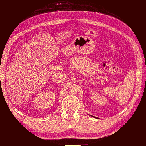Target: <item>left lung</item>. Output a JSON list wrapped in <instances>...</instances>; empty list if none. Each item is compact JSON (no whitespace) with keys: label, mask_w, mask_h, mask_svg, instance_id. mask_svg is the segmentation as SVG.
<instances>
[{"label":"left lung","mask_w":146,"mask_h":146,"mask_svg":"<svg viewBox=\"0 0 146 146\" xmlns=\"http://www.w3.org/2000/svg\"><path fill=\"white\" fill-rule=\"evenodd\" d=\"M92 117H94V118H96V117H94V116H92Z\"/></svg>","instance_id":"obj_1"}]
</instances>
